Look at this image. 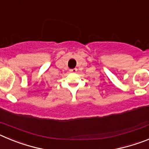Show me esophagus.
<instances>
[{
	"label": "esophagus",
	"mask_w": 149,
	"mask_h": 149,
	"mask_svg": "<svg viewBox=\"0 0 149 149\" xmlns=\"http://www.w3.org/2000/svg\"><path fill=\"white\" fill-rule=\"evenodd\" d=\"M77 68H72V69H70L69 71H70V72H72V73H75V72H77Z\"/></svg>",
	"instance_id": "34e87169"
}]
</instances>
